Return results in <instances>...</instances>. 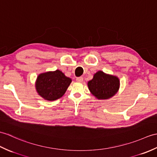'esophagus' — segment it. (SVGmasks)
Returning a JSON list of instances; mask_svg holds the SVG:
<instances>
[{"label": "esophagus", "instance_id": "34e87169", "mask_svg": "<svg viewBox=\"0 0 157 157\" xmlns=\"http://www.w3.org/2000/svg\"><path fill=\"white\" fill-rule=\"evenodd\" d=\"M83 80V78L82 77H79V78H76V81H77L78 82H79V83L82 82Z\"/></svg>", "mask_w": 157, "mask_h": 157}]
</instances>
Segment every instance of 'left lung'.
I'll return each mask as SVG.
<instances>
[{
	"mask_svg": "<svg viewBox=\"0 0 157 157\" xmlns=\"http://www.w3.org/2000/svg\"><path fill=\"white\" fill-rule=\"evenodd\" d=\"M120 79L116 75L98 71L87 82L91 94L98 100H108L118 92Z\"/></svg>",
	"mask_w": 157,
	"mask_h": 157,
	"instance_id": "obj_1",
	"label": "left lung"
}]
</instances>
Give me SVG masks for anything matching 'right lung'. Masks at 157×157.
<instances>
[{"mask_svg": "<svg viewBox=\"0 0 157 157\" xmlns=\"http://www.w3.org/2000/svg\"><path fill=\"white\" fill-rule=\"evenodd\" d=\"M71 79L59 70L40 74L35 82L38 95L47 101H54L63 96L71 83Z\"/></svg>", "mask_w": 157, "mask_h": 157, "instance_id": "add662e5", "label": "right lung"}]
</instances>
